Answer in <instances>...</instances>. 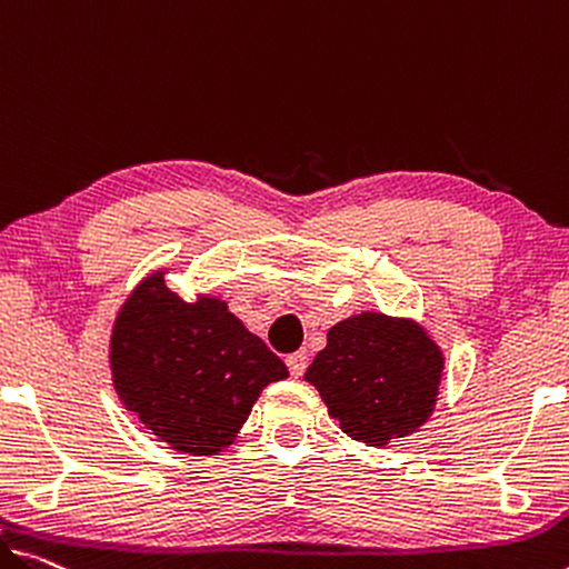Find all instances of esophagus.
I'll use <instances>...</instances> for the list:
<instances>
[{
	"label": "esophagus",
	"mask_w": 569,
	"mask_h": 569,
	"mask_svg": "<svg viewBox=\"0 0 569 569\" xmlns=\"http://www.w3.org/2000/svg\"><path fill=\"white\" fill-rule=\"evenodd\" d=\"M287 369H290L295 379H297V376H302L305 369H308V356H305L302 351L290 353V356H287Z\"/></svg>",
	"instance_id": "esophagus-1"
}]
</instances>
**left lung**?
Here are the masks:
<instances>
[{
    "mask_svg": "<svg viewBox=\"0 0 569 569\" xmlns=\"http://www.w3.org/2000/svg\"><path fill=\"white\" fill-rule=\"evenodd\" d=\"M442 371L445 353L425 322L363 310L328 330L302 379L351 440L387 448L432 417Z\"/></svg>",
    "mask_w": 569,
    "mask_h": 569,
    "instance_id": "8db88e82",
    "label": "left lung"
}]
</instances>
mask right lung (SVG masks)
Wrapping results in <instances>:
<instances>
[{"label": "right lung", "instance_id": "1", "mask_svg": "<svg viewBox=\"0 0 569 569\" xmlns=\"http://www.w3.org/2000/svg\"><path fill=\"white\" fill-rule=\"evenodd\" d=\"M168 267L142 277L111 326L117 397L157 440L188 456H216L239 437L261 389L290 376L218 295L182 300Z\"/></svg>", "mask_w": 569, "mask_h": 569}]
</instances>
